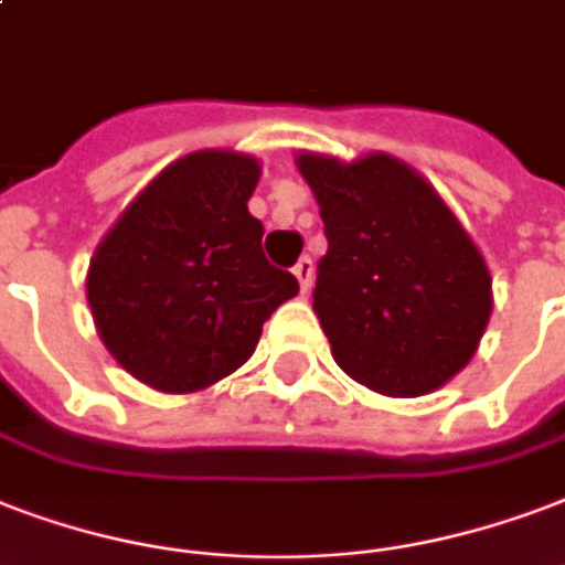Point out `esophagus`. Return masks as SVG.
Here are the masks:
<instances>
[{"label": "esophagus", "mask_w": 565, "mask_h": 565, "mask_svg": "<svg viewBox=\"0 0 565 565\" xmlns=\"http://www.w3.org/2000/svg\"><path fill=\"white\" fill-rule=\"evenodd\" d=\"M292 275L299 278L301 292L311 290V281H313V260H311V257H301L299 264L292 266Z\"/></svg>", "instance_id": "obj_1"}]
</instances>
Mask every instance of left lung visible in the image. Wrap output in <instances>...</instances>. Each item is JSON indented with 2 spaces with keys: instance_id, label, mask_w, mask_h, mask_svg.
Segmentation results:
<instances>
[{
  "instance_id": "obj_1",
  "label": "left lung",
  "mask_w": 565,
  "mask_h": 565,
  "mask_svg": "<svg viewBox=\"0 0 565 565\" xmlns=\"http://www.w3.org/2000/svg\"><path fill=\"white\" fill-rule=\"evenodd\" d=\"M329 252L313 311L338 367L387 397H424L473 359L492 278L459 218L415 168L367 153H299Z\"/></svg>"
}]
</instances>
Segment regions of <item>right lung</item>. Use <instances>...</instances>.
Returning a JSON list of instances; mask_svg holds the SVG:
<instances>
[{
    "instance_id": "add662e5",
    "label": "right lung",
    "mask_w": 565,
    "mask_h": 565,
    "mask_svg": "<svg viewBox=\"0 0 565 565\" xmlns=\"http://www.w3.org/2000/svg\"><path fill=\"white\" fill-rule=\"evenodd\" d=\"M260 166L198 150L159 171L103 236L88 266L94 326L120 367L192 394L252 359L264 322L299 281L264 254L248 213Z\"/></svg>"
}]
</instances>
